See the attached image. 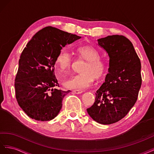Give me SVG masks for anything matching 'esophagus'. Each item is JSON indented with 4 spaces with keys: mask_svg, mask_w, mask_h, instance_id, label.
Returning <instances> with one entry per match:
<instances>
[{
    "mask_svg": "<svg viewBox=\"0 0 154 154\" xmlns=\"http://www.w3.org/2000/svg\"><path fill=\"white\" fill-rule=\"evenodd\" d=\"M73 92L76 94H80L82 93V90H73Z\"/></svg>",
    "mask_w": 154,
    "mask_h": 154,
    "instance_id": "esophagus-1",
    "label": "esophagus"
}]
</instances>
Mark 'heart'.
<instances>
[{
    "label": "heart",
    "mask_w": 154,
    "mask_h": 154,
    "mask_svg": "<svg viewBox=\"0 0 154 154\" xmlns=\"http://www.w3.org/2000/svg\"><path fill=\"white\" fill-rule=\"evenodd\" d=\"M77 51L81 57L87 61L83 66L82 73L75 75L63 82L64 86L68 89L81 90L89 87L97 79L101 78L106 70V64L100 58L97 50L90 46H81L77 48ZM73 59L71 53L68 50H61L56 57L55 64L61 71H66L72 68Z\"/></svg>",
    "instance_id": "b5f03b06"
}]
</instances>
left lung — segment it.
<instances>
[{
	"mask_svg": "<svg viewBox=\"0 0 154 154\" xmlns=\"http://www.w3.org/2000/svg\"><path fill=\"white\" fill-rule=\"evenodd\" d=\"M97 42L108 55V73L87 112L98 123L110 125L125 117L137 101L141 64L132 43L125 36L109 35Z\"/></svg>",
	"mask_w": 154,
	"mask_h": 154,
	"instance_id": "left-lung-1",
	"label": "left lung"
}]
</instances>
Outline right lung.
<instances>
[{
    "mask_svg": "<svg viewBox=\"0 0 154 154\" xmlns=\"http://www.w3.org/2000/svg\"><path fill=\"white\" fill-rule=\"evenodd\" d=\"M81 38L48 26L35 34L24 48L15 88L17 103L30 118L46 121L59 114L64 97L70 90L55 88L59 86L54 72L56 57L66 45Z\"/></svg>",
    "mask_w": 154,
    "mask_h": 154,
    "instance_id": "obj_1",
    "label": "right lung"
}]
</instances>
